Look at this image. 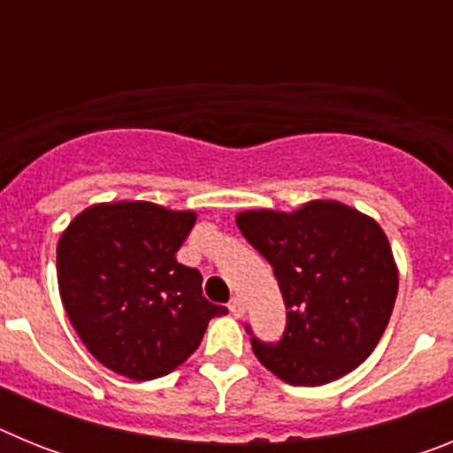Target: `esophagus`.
Instances as JSON below:
<instances>
[{
  "label": "esophagus",
  "instance_id": "1",
  "mask_svg": "<svg viewBox=\"0 0 453 453\" xmlns=\"http://www.w3.org/2000/svg\"><path fill=\"white\" fill-rule=\"evenodd\" d=\"M229 311L235 315V318H242V315H245V302H242L240 297H234L229 302Z\"/></svg>",
  "mask_w": 453,
  "mask_h": 453
}]
</instances>
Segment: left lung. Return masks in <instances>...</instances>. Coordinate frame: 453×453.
<instances>
[{"label":"left lung","instance_id":"1","mask_svg":"<svg viewBox=\"0 0 453 453\" xmlns=\"http://www.w3.org/2000/svg\"><path fill=\"white\" fill-rule=\"evenodd\" d=\"M235 224L272 265L286 303L283 338H251L256 358L290 386H324L361 365L386 331L399 288L381 226L331 199L295 213L245 211Z\"/></svg>","mask_w":453,"mask_h":453}]
</instances>
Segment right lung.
I'll return each mask as SVG.
<instances>
[{
    "label": "right lung",
    "instance_id": "1",
    "mask_svg": "<svg viewBox=\"0 0 453 453\" xmlns=\"http://www.w3.org/2000/svg\"><path fill=\"white\" fill-rule=\"evenodd\" d=\"M195 219L151 202L95 203L63 231V306L108 370L134 381L170 374L197 349L208 322L226 315L203 297L199 270L177 263Z\"/></svg>",
    "mask_w": 453,
    "mask_h": 453
}]
</instances>
